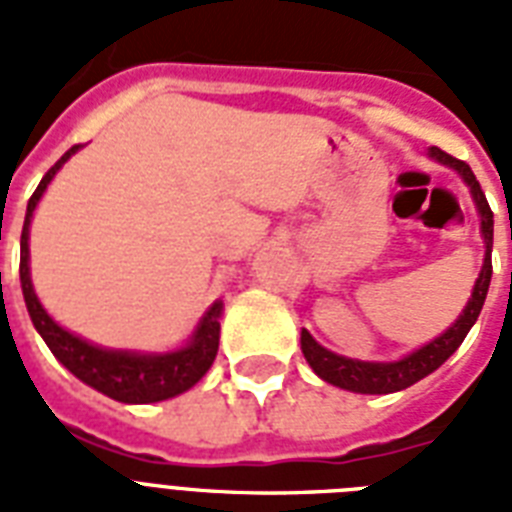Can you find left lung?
<instances>
[{"instance_id":"obj_1","label":"left lung","mask_w":512,"mask_h":512,"mask_svg":"<svg viewBox=\"0 0 512 512\" xmlns=\"http://www.w3.org/2000/svg\"><path fill=\"white\" fill-rule=\"evenodd\" d=\"M430 159H436L438 164H444L449 170H454L462 177V183L470 188V196H473V204L478 209V217H481V239L486 244L484 265H481V273H478L476 284H473V292L468 297V305L462 308V313L457 316L452 327L441 332L436 340L425 342L422 348L406 353L404 358L398 361H358V358L340 356V353H332L321 342L313 340V335L308 329L300 332V348H303L305 361L311 364V369L319 374L321 380L335 385V388L350 390V393H366V396H385V393H396V390H404L414 382H420L422 377H428L430 372H436L438 366L444 364L446 358L452 356L454 350L460 348L462 340L468 337L470 327L478 321V313L484 308L486 292H489V281H492V241H494V215L489 209V201H486L481 185H478L476 175L470 170L468 164L454 159V156L444 154L441 148H428Z\"/></svg>"}]
</instances>
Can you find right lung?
Returning <instances> with one entry per match:
<instances>
[{"label":"right lung","mask_w":512,"mask_h":512,"mask_svg":"<svg viewBox=\"0 0 512 512\" xmlns=\"http://www.w3.org/2000/svg\"><path fill=\"white\" fill-rule=\"evenodd\" d=\"M82 146L68 148L60 156L55 167L42 177L36 185L34 196L28 199L26 220H23V233H20V287H23V300H26L28 316L34 321L36 332L47 342L52 356L66 366L68 372L79 377L84 385H90L103 396L122 401V404H156L175 398L185 390H191L196 382L209 372V366L217 356L220 345V316H223V300H215L207 313L201 316L193 335L185 345L164 353H143V350H116L103 348L95 342L68 332L44 311L39 297L31 284V265H28V233H31V217L36 212V204L52 183V177L71 159Z\"/></svg>","instance_id":"add662e5"}]
</instances>
